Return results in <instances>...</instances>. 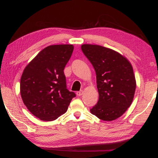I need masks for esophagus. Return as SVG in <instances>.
I'll return each instance as SVG.
<instances>
[{
	"instance_id": "34e87169",
	"label": "esophagus",
	"mask_w": 158,
	"mask_h": 158,
	"mask_svg": "<svg viewBox=\"0 0 158 158\" xmlns=\"http://www.w3.org/2000/svg\"><path fill=\"white\" fill-rule=\"evenodd\" d=\"M77 95L78 96H81L83 95V90H79V91L77 92Z\"/></svg>"
}]
</instances>
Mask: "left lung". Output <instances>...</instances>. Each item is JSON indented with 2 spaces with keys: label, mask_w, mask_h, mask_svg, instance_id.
<instances>
[{
  "label": "left lung",
  "mask_w": 158,
  "mask_h": 158,
  "mask_svg": "<svg viewBox=\"0 0 158 158\" xmlns=\"http://www.w3.org/2000/svg\"><path fill=\"white\" fill-rule=\"evenodd\" d=\"M81 50L94 68L99 93L90 112L98 118L111 121L123 114L132 104L136 89L129 61L115 51L100 45L83 44Z\"/></svg>",
  "instance_id": "1"
}]
</instances>
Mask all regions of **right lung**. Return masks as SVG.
Returning a JSON list of instances; mask_svg holds the SVG:
<instances>
[{"instance_id": "right-lung-1", "label": "right lung", "mask_w": 158, "mask_h": 158, "mask_svg": "<svg viewBox=\"0 0 158 158\" xmlns=\"http://www.w3.org/2000/svg\"><path fill=\"white\" fill-rule=\"evenodd\" d=\"M74 49L72 44L44 48L26 67L20 81L22 100L42 121L58 118L68 110L75 93L67 89L64 68Z\"/></svg>"}]
</instances>
